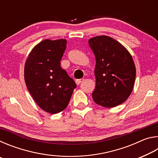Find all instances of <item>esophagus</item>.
Returning a JSON list of instances; mask_svg holds the SVG:
<instances>
[{
    "mask_svg": "<svg viewBox=\"0 0 158 158\" xmlns=\"http://www.w3.org/2000/svg\"><path fill=\"white\" fill-rule=\"evenodd\" d=\"M84 81V79H77L76 80V84L77 85H79L80 84H81V82H83Z\"/></svg>",
    "mask_w": 158,
    "mask_h": 158,
    "instance_id": "34e87169",
    "label": "esophagus"
}]
</instances>
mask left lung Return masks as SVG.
Returning a JSON list of instances; mask_svg holds the SVG:
<instances>
[{
  "instance_id": "8db88e82",
  "label": "left lung",
  "mask_w": 158,
  "mask_h": 158,
  "mask_svg": "<svg viewBox=\"0 0 158 158\" xmlns=\"http://www.w3.org/2000/svg\"><path fill=\"white\" fill-rule=\"evenodd\" d=\"M89 44L96 60L93 100L104 107H115L126 101L133 90L136 77L133 58L123 45L111 37H92Z\"/></svg>"
}]
</instances>
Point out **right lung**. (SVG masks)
Returning <instances> with one entry per match:
<instances>
[{"label": "right lung", "mask_w": 158, "mask_h": 158, "mask_svg": "<svg viewBox=\"0 0 158 158\" xmlns=\"http://www.w3.org/2000/svg\"><path fill=\"white\" fill-rule=\"evenodd\" d=\"M67 40L47 39L29 53L24 66L26 87L42 110L54 114L68 106L76 88L74 80L60 67Z\"/></svg>", "instance_id": "obj_1"}]
</instances>
